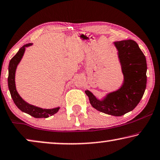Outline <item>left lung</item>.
I'll return each instance as SVG.
<instances>
[{
  "label": "left lung",
  "mask_w": 160,
  "mask_h": 160,
  "mask_svg": "<svg viewBox=\"0 0 160 160\" xmlns=\"http://www.w3.org/2000/svg\"><path fill=\"white\" fill-rule=\"evenodd\" d=\"M124 75V82L118 91L98 100L85 91L92 107L103 113L122 116L132 111L142 98L147 87V60L136 42L132 40L114 42Z\"/></svg>",
  "instance_id": "8db88e82"
}]
</instances>
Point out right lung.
<instances>
[{"mask_svg":"<svg viewBox=\"0 0 160 160\" xmlns=\"http://www.w3.org/2000/svg\"><path fill=\"white\" fill-rule=\"evenodd\" d=\"M32 43H28L24 45L19 51L17 53L14 57L11 59L8 65V89H9L11 96L16 106L21 110V111L25 112V113L30 114V115L34 117L35 118H47L48 117L52 116L57 113L59 109V107L54 108L51 109H45L42 108L35 107V106L29 104L28 103L24 102L22 98L20 97L19 93H17L15 85V72L16 69L18 64L21 61L23 57L25 48L30 46Z\"/></svg>","mask_w":160,"mask_h":160,"instance_id":"right-lung-1","label":"right lung"}]
</instances>
